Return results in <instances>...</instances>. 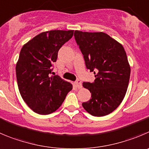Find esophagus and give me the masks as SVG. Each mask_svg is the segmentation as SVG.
<instances>
[{"label": "esophagus", "instance_id": "1", "mask_svg": "<svg viewBox=\"0 0 149 149\" xmlns=\"http://www.w3.org/2000/svg\"><path fill=\"white\" fill-rule=\"evenodd\" d=\"M75 84H76V87H77L79 89L81 88V87H82V84H81V81H80V80H77V81L75 82Z\"/></svg>", "mask_w": 149, "mask_h": 149}]
</instances>
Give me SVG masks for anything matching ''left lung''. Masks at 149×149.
Segmentation results:
<instances>
[{
    "instance_id": "left-lung-1",
    "label": "left lung",
    "mask_w": 149,
    "mask_h": 149,
    "mask_svg": "<svg viewBox=\"0 0 149 149\" xmlns=\"http://www.w3.org/2000/svg\"><path fill=\"white\" fill-rule=\"evenodd\" d=\"M75 40L81 50L86 68L93 72L94 82H84L91 98L82 103L93 116L109 115L120 104L130 78V65L123 45L104 32L75 31Z\"/></svg>"
}]
</instances>
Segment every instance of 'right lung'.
Returning a JSON list of instances; mask_svg holds the SVG:
<instances>
[{"label":"right lung","mask_w":149,"mask_h":149,"mask_svg":"<svg viewBox=\"0 0 149 149\" xmlns=\"http://www.w3.org/2000/svg\"><path fill=\"white\" fill-rule=\"evenodd\" d=\"M73 30H52L39 34L26 43L16 65V76L23 101L34 112H55L73 89L59 76H51L58 51L71 39Z\"/></svg>","instance_id":"obj_1"}]
</instances>
